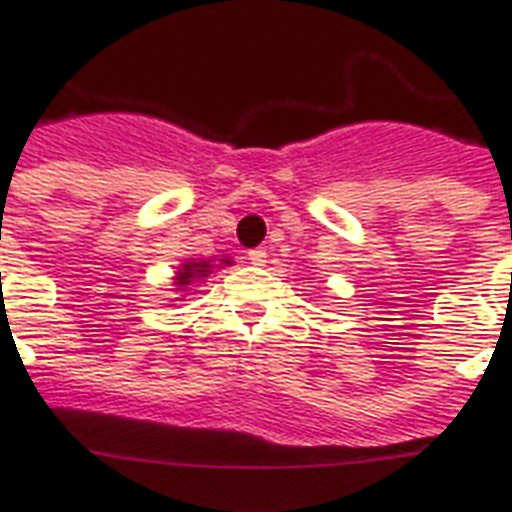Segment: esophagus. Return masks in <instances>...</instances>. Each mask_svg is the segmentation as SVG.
Segmentation results:
<instances>
[{
  "instance_id": "obj_1",
  "label": "esophagus",
  "mask_w": 512,
  "mask_h": 512,
  "mask_svg": "<svg viewBox=\"0 0 512 512\" xmlns=\"http://www.w3.org/2000/svg\"><path fill=\"white\" fill-rule=\"evenodd\" d=\"M249 263H252V265H265V263H268V252H265L263 247L249 249Z\"/></svg>"
}]
</instances>
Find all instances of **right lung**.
Listing matches in <instances>:
<instances>
[{
    "label": "right lung",
    "instance_id": "right-lung-1",
    "mask_svg": "<svg viewBox=\"0 0 512 512\" xmlns=\"http://www.w3.org/2000/svg\"><path fill=\"white\" fill-rule=\"evenodd\" d=\"M223 265H233L231 257H207V260H196V257H188V260H183V263L177 265L175 271V279H172V284H175V292H180V297H175V300H183V292H188L191 287H196L199 281H204L209 276V273H215L217 268H223Z\"/></svg>",
    "mask_w": 512,
    "mask_h": 512
}]
</instances>
